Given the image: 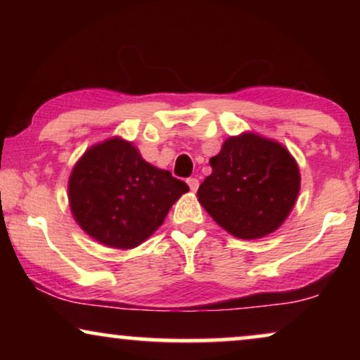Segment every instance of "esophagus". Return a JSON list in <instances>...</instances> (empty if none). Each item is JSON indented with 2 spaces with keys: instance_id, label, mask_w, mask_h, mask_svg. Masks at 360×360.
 <instances>
[{
  "instance_id": "esophagus-1",
  "label": "esophagus",
  "mask_w": 360,
  "mask_h": 360,
  "mask_svg": "<svg viewBox=\"0 0 360 360\" xmlns=\"http://www.w3.org/2000/svg\"><path fill=\"white\" fill-rule=\"evenodd\" d=\"M186 184H188L191 191H196V190H198V186H200L198 179H195V176H190V179H186Z\"/></svg>"
}]
</instances>
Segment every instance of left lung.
I'll return each instance as SVG.
<instances>
[{
	"mask_svg": "<svg viewBox=\"0 0 360 360\" xmlns=\"http://www.w3.org/2000/svg\"><path fill=\"white\" fill-rule=\"evenodd\" d=\"M210 164L213 172L200 185L198 201L236 238L274 233L297 201L298 165L278 142L249 132L229 137Z\"/></svg>",
	"mask_w": 360,
	"mask_h": 360,
	"instance_id": "8db88e82",
	"label": "left lung"
}]
</instances>
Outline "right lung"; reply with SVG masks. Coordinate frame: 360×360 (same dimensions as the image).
<instances>
[{"mask_svg":"<svg viewBox=\"0 0 360 360\" xmlns=\"http://www.w3.org/2000/svg\"><path fill=\"white\" fill-rule=\"evenodd\" d=\"M186 191L185 181L147 164L131 142L121 139L88 149L68 181L77 223L98 243L116 249L144 243Z\"/></svg>","mask_w":360,"mask_h":360,"instance_id":"add662e5","label":"right lung"}]
</instances>
